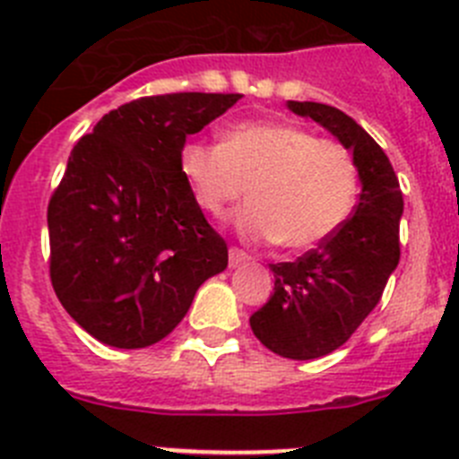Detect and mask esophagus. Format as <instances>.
<instances>
[{"label": "esophagus", "mask_w": 459, "mask_h": 459, "mask_svg": "<svg viewBox=\"0 0 459 459\" xmlns=\"http://www.w3.org/2000/svg\"><path fill=\"white\" fill-rule=\"evenodd\" d=\"M251 255L245 254L242 249H238V247H230L229 251V263L230 267H239V265H245V263H249Z\"/></svg>", "instance_id": "34e87169"}]
</instances>
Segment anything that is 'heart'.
Instances as JSON below:
<instances>
[{
	"label": "heart",
	"instance_id": "b5f03b06",
	"mask_svg": "<svg viewBox=\"0 0 459 459\" xmlns=\"http://www.w3.org/2000/svg\"><path fill=\"white\" fill-rule=\"evenodd\" d=\"M180 167L201 208L214 217H224L249 189L254 201L239 212V233L279 239L295 251L338 233L359 194L348 148L292 123H242L221 143L192 142Z\"/></svg>",
	"mask_w": 459,
	"mask_h": 459
}]
</instances>
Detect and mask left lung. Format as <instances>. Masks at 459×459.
<instances>
[{
    "mask_svg": "<svg viewBox=\"0 0 459 459\" xmlns=\"http://www.w3.org/2000/svg\"><path fill=\"white\" fill-rule=\"evenodd\" d=\"M288 109L327 127L352 151L361 180L359 204L338 233L295 263L270 265L274 292L249 317L267 350L308 361L341 348L382 299L400 260L403 192L386 152L354 118L322 102L288 100Z\"/></svg>",
    "mask_w": 459,
    "mask_h": 459,
    "instance_id": "1",
    "label": "left lung"
}]
</instances>
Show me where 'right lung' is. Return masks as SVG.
Instances as JSON below:
<instances>
[{
  "label": "right lung",
  "mask_w": 459,
  "mask_h": 459,
  "mask_svg": "<svg viewBox=\"0 0 459 459\" xmlns=\"http://www.w3.org/2000/svg\"><path fill=\"white\" fill-rule=\"evenodd\" d=\"M239 93H167L111 109L75 143L48 205L49 279L105 345L148 348L178 327L229 247L180 167L185 139Z\"/></svg>",
  "instance_id": "1"
}]
</instances>
